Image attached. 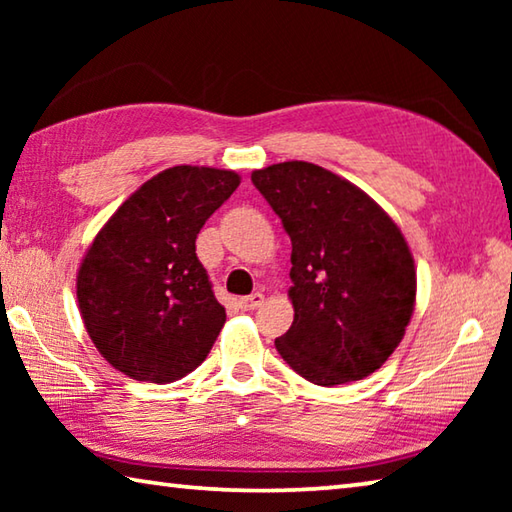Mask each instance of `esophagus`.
Wrapping results in <instances>:
<instances>
[{
  "instance_id": "obj_1",
  "label": "esophagus",
  "mask_w": 512,
  "mask_h": 512,
  "mask_svg": "<svg viewBox=\"0 0 512 512\" xmlns=\"http://www.w3.org/2000/svg\"><path fill=\"white\" fill-rule=\"evenodd\" d=\"M262 302H264V293L255 291V293H250V296L239 298V307L244 309V311H250V309H257V307H262Z\"/></svg>"
}]
</instances>
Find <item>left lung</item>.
<instances>
[{
  "label": "left lung",
  "mask_w": 512,
  "mask_h": 512,
  "mask_svg": "<svg viewBox=\"0 0 512 512\" xmlns=\"http://www.w3.org/2000/svg\"><path fill=\"white\" fill-rule=\"evenodd\" d=\"M250 178L291 237L296 314L277 352L318 386L372 375L400 345L415 307L402 230L366 192L318 164L280 162Z\"/></svg>",
  "instance_id": "obj_1"
}]
</instances>
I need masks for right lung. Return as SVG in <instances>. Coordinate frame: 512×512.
<instances>
[{"label":"right lung","instance_id":"add662e5","mask_svg":"<svg viewBox=\"0 0 512 512\" xmlns=\"http://www.w3.org/2000/svg\"><path fill=\"white\" fill-rule=\"evenodd\" d=\"M235 171L180 164L119 205L76 275L92 343L112 368L169 384L201 366L225 323L196 257L205 221L239 187Z\"/></svg>","mask_w":512,"mask_h":512}]
</instances>
